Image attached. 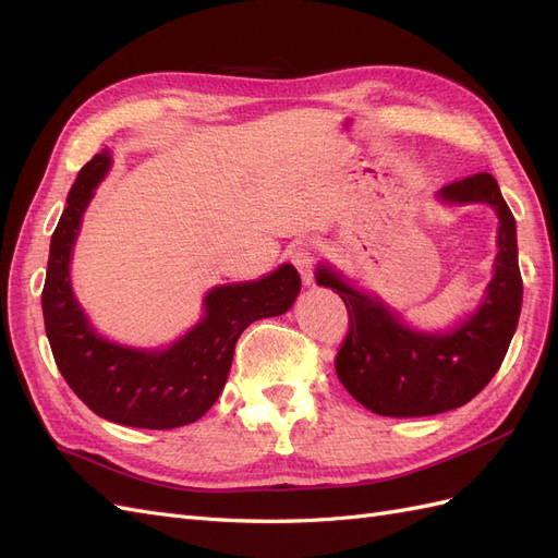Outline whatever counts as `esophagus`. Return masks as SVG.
<instances>
[{
	"mask_svg": "<svg viewBox=\"0 0 558 558\" xmlns=\"http://www.w3.org/2000/svg\"><path fill=\"white\" fill-rule=\"evenodd\" d=\"M291 258H293V265H295V269L300 272V277L305 279V283H310L312 277H314V260H316L314 244L312 242H300L293 248Z\"/></svg>",
	"mask_w": 558,
	"mask_h": 558,
	"instance_id": "esophagus-1",
	"label": "esophagus"
}]
</instances>
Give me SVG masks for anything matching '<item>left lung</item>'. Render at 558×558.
Wrapping results in <instances>:
<instances>
[{"label":"left lung","mask_w":558,"mask_h":558,"mask_svg":"<svg viewBox=\"0 0 558 558\" xmlns=\"http://www.w3.org/2000/svg\"><path fill=\"white\" fill-rule=\"evenodd\" d=\"M447 202H486L498 214L496 275L477 314L447 335L416 332L379 300L349 286L328 267L316 281L344 300L349 330L335 373L363 408L381 416H430L461 408L492 381L508 353L521 312L517 223L492 174L447 183Z\"/></svg>","instance_id":"left-lung-1"}]
</instances>
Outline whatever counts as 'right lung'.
Wrapping results in <instances>:
<instances>
[{
	"mask_svg": "<svg viewBox=\"0 0 558 558\" xmlns=\"http://www.w3.org/2000/svg\"><path fill=\"white\" fill-rule=\"evenodd\" d=\"M109 165V150H102L81 167L50 238L41 291L46 335L64 381L97 416L148 430L179 428L197 421L221 396L234 344L253 320L291 310L300 275L293 265H281L260 281L218 286L205 298V318L165 351L107 342L74 300L70 256L81 216Z\"/></svg>",
	"mask_w": 558,
	"mask_h": 558,
	"instance_id": "right-lung-1",
	"label": "right lung"
}]
</instances>
